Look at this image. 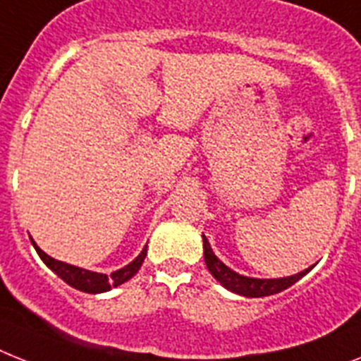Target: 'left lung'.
Listing matches in <instances>:
<instances>
[{"mask_svg": "<svg viewBox=\"0 0 361 361\" xmlns=\"http://www.w3.org/2000/svg\"><path fill=\"white\" fill-rule=\"evenodd\" d=\"M202 249H204V262H207L208 271L212 273L214 279L221 286H225L227 290L234 291L243 297H267V295L281 293V291L288 290L290 286L302 279L312 267L300 271L297 275L284 276V279H251V276H243L236 271H232L223 264L216 255H214L212 247L208 243L207 236H202Z\"/></svg>", "mask_w": 361, "mask_h": 361, "instance_id": "8db88e82", "label": "left lung"}]
</instances>
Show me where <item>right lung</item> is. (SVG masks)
<instances>
[{"label": "right lung", "mask_w": 361, "mask_h": 361, "mask_svg": "<svg viewBox=\"0 0 361 361\" xmlns=\"http://www.w3.org/2000/svg\"><path fill=\"white\" fill-rule=\"evenodd\" d=\"M32 245L37 249L38 256H40L44 264L51 271H55L56 275L61 276L62 281L70 284L71 288H75L79 291H85V293H105V291L112 290L116 286L123 284V282L130 281L138 269L142 267L145 260V255H147V245L144 247V251L140 252L129 266L121 267V269L110 273V275H103V273H95V271L88 269H80V267L70 266V264H64V262H59L55 258H51L49 255L42 251L40 247L32 241Z\"/></svg>", "instance_id": "add662e5"}]
</instances>
